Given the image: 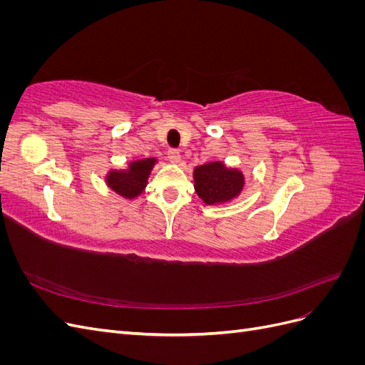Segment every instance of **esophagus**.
I'll return each instance as SVG.
<instances>
[{
  "instance_id": "esophagus-1",
  "label": "esophagus",
  "mask_w": 365,
  "mask_h": 365,
  "mask_svg": "<svg viewBox=\"0 0 365 365\" xmlns=\"http://www.w3.org/2000/svg\"><path fill=\"white\" fill-rule=\"evenodd\" d=\"M168 158H169V161H170V163H175V164L181 161L180 152L176 150V149H169V150H168Z\"/></svg>"
}]
</instances>
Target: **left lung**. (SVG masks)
<instances>
[{
	"label": "left lung",
	"instance_id": "1",
	"mask_svg": "<svg viewBox=\"0 0 365 365\" xmlns=\"http://www.w3.org/2000/svg\"><path fill=\"white\" fill-rule=\"evenodd\" d=\"M193 176L196 193L208 205L233 200L244 187V175H242V172L236 169H227L219 161L197 165Z\"/></svg>",
	"mask_w": 365,
	"mask_h": 365
}]
</instances>
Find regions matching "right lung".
Here are the masks:
<instances>
[{"instance_id":"add662e5","label":"right lung","mask_w":365,"mask_h":365,"mask_svg":"<svg viewBox=\"0 0 365 365\" xmlns=\"http://www.w3.org/2000/svg\"><path fill=\"white\" fill-rule=\"evenodd\" d=\"M155 164V160L148 158L129 164L128 170H113L106 176V182L111 189L125 197H135L145 189L148 176Z\"/></svg>"}]
</instances>
